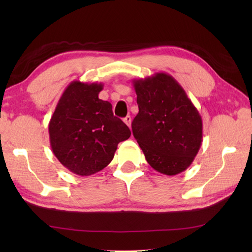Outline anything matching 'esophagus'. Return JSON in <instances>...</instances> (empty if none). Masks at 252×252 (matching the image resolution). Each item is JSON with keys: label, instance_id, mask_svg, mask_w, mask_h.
<instances>
[{"label": "esophagus", "instance_id": "1", "mask_svg": "<svg viewBox=\"0 0 252 252\" xmlns=\"http://www.w3.org/2000/svg\"><path fill=\"white\" fill-rule=\"evenodd\" d=\"M123 121H125V123L126 125L129 126V127H131V121H132V119H131V117L130 116H126L125 119H123Z\"/></svg>", "mask_w": 252, "mask_h": 252}]
</instances>
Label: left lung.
I'll return each instance as SVG.
<instances>
[{"label":"left lung","mask_w":252,"mask_h":252,"mask_svg":"<svg viewBox=\"0 0 252 252\" xmlns=\"http://www.w3.org/2000/svg\"><path fill=\"white\" fill-rule=\"evenodd\" d=\"M133 87L138 114L132 131L147 162L165 175L183 172L194 161L202 143L199 111L169 73L134 79Z\"/></svg>","instance_id":"left-lung-1"}]
</instances>
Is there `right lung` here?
<instances>
[{
  "mask_svg": "<svg viewBox=\"0 0 252 252\" xmlns=\"http://www.w3.org/2000/svg\"><path fill=\"white\" fill-rule=\"evenodd\" d=\"M103 83L76 80L63 91L50 123L53 154L70 172L89 176L110 163L118 144L131 131L112 114L109 101L98 98Z\"/></svg>",
  "mask_w": 252,
  "mask_h": 252,
  "instance_id": "right-lung-1",
  "label": "right lung"
}]
</instances>
